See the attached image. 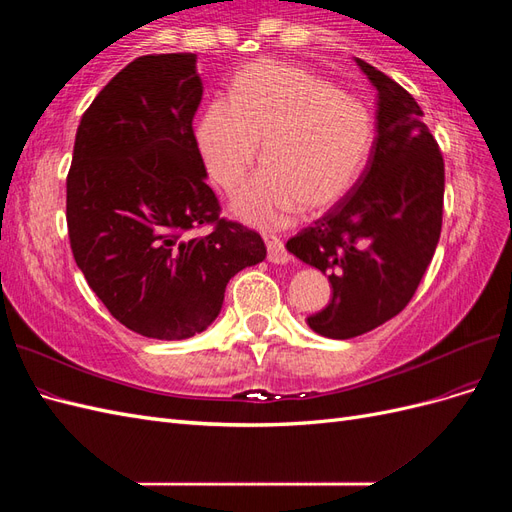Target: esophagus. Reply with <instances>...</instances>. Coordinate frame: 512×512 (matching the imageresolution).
Masks as SVG:
<instances>
[{"label": "esophagus", "instance_id": "esophagus-1", "mask_svg": "<svg viewBox=\"0 0 512 512\" xmlns=\"http://www.w3.org/2000/svg\"><path fill=\"white\" fill-rule=\"evenodd\" d=\"M262 239H265V245H267V258L275 262V265H286L290 260V254L284 247V241L275 235H265Z\"/></svg>", "mask_w": 512, "mask_h": 512}]
</instances>
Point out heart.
<instances>
[{
  "instance_id": "1",
  "label": "heart",
  "mask_w": 512,
  "mask_h": 512,
  "mask_svg": "<svg viewBox=\"0 0 512 512\" xmlns=\"http://www.w3.org/2000/svg\"><path fill=\"white\" fill-rule=\"evenodd\" d=\"M369 106L324 76L280 61H256L232 83L230 102L207 106L196 128L213 181L235 192L258 160L267 168L232 200L247 224L280 226L288 213H320L359 181L374 147Z\"/></svg>"
}]
</instances>
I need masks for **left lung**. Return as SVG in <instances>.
<instances>
[{
    "instance_id": "1",
    "label": "left lung",
    "mask_w": 512,
    "mask_h": 512,
    "mask_svg": "<svg viewBox=\"0 0 512 512\" xmlns=\"http://www.w3.org/2000/svg\"><path fill=\"white\" fill-rule=\"evenodd\" d=\"M378 91L376 141L361 179L286 250L329 273L333 299L309 329L350 339L404 309L421 284L442 230L444 160L423 111L384 72L354 59Z\"/></svg>"
}]
</instances>
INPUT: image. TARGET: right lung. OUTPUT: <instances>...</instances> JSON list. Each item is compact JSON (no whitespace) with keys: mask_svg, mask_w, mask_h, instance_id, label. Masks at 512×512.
<instances>
[{"mask_svg":"<svg viewBox=\"0 0 512 512\" xmlns=\"http://www.w3.org/2000/svg\"><path fill=\"white\" fill-rule=\"evenodd\" d=\"M200 100L194 53L134 59L85 111L66 179L89 288L123 327L166 342L203 333L230 277L267 256L258 232L220 218L192 128Z\"/></svg>","mask_w":512,"mask_h":512,"instance_id":"1","label":"right lung"}]
</instances>
